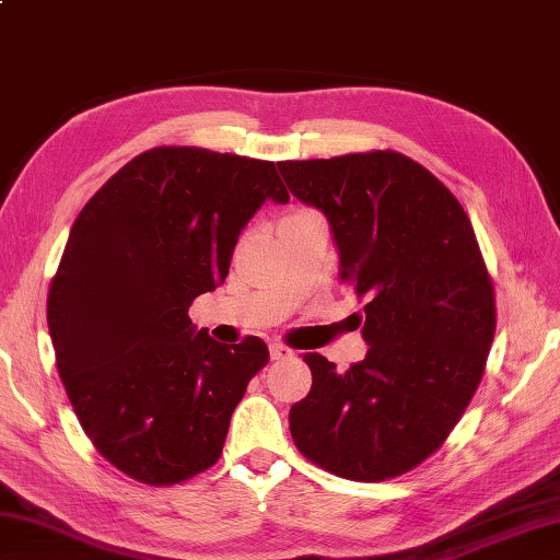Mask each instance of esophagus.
<instances>
[{
  "instance_id": "34e87169",
  "label": "esophagus",
  "mask_w": 560,
  "mask_h": 560,
  "mask_svg": "<svg viewBox=\"0 0 560 560\" xmlns=\"http://www.w3.org/2000/svg\"><path fill=\"white\" fill-rule=\"evenodd\" d=\"M292 357V349L280 345V341H275V345H270V359L272 361H282V359H290Z\"/></svg>"
}]
</instances>
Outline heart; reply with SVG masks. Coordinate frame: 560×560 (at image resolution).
I'll list each match as a JSON object with an SVG mask.
<instances>
[{
	"label": "heart",
	"mask_w": 560,
	"mask_h": 560,
	"mask_svg": "<svg viewBox=\"0 0 560 560\" xmlns=\"http://www.w3.org/2000/svg\"><path fill=\"white\" fill-rule=\"evenodd\" d=\"M312 211H295V213H290V215H285V219H282V223H290V221H302V219H312Z\"/></svg>",
	"instance_id": "heart-1"
}]
</instances>
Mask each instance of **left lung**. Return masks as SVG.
Here are the masks:
<instances>
[{
	"label": "left lung",
	"instance_id": "obj_1",
	"mask_svg": "<svg viewBox=\"0 0 560 560\" xmlns=\"http://www.w3.org/2000/svg\"><path fill=\"white\" fill-rule=\"evenodd\" d=\"M292 196L327 215L339 280L366 298L364 361L305 354L310 394L290 408L302 455L381 482L445 443L482 378L494 290L475 229L425 166L398 152L280 162Z\"/></svg>",
	"mask_w": 560,
	"mask_h": 560
}]
</instances>
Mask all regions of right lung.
Returning <instances> with one entry per match:
<instances>
[{
	"label": "right lung",
	"mask_w": 560,
	"mask_h": 560,
	"mask_svg": "<svg viewBox=\"0 0 560 560\" xmlns=\"http://www.w3.org/2000/svg\"><path fill=\"white\" fill-rule=\"evenodd\" d=\"M265 201H290L272 162L154 147L78 213L48 290V335L85 435L137 482L166 487L209 469L268 364L258 337L229 347L189 319Z\"/></svg>",
	"instance_id": "obj_1"
}]
</instances>
